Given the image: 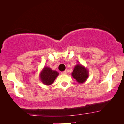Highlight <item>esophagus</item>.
<instances>
[{"label":"esophagus","instance_id":"1","mask_svg":"<svg viewBox=\"0 0 124 124\" xmlns=\"http://www.w3.org/2000/svg\"><path fill=\"white\" fill-rule=\"evenodd\" d=\"M61 74H62V75H63V74H67V71H64V72H61Z\"/></svg>","mask_w":124,"mask_h":124}]
</instances>
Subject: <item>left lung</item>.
<instances>
[{
	"label": "left lung",
	"mask_w": 124,
	"mask_h": 124,
	"mask_svg": "<svg viewBox=\"0 0 124 124\" xmlns=\"http://www.w3.org/2000/svg\"><path fill=\"white\" fill-rule=\"evenodd\" d=\"M89 72L87 68H85L81 64H78L74 67L72 76L78 82L82 84L85 82L89 77Z\"/></svg>",
	"instance_id": "8db88e82"
}]
</instances>
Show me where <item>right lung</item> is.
I'll use <instances>...</instances> for the list:
<instances>
[{"label":"right lung","instance_id":"add662e5","mask_svg":"<svg viewBox=\"0 0 124 124\" xmlns=\"http://www.w3.org/2000/svg\"><path fill=\"white\" fill-rule=\"evenodd\" d=\"M58 75L57 71L52 70L48 67H45L40 73L39 78L43 84L49 86L54 82Z\"/></svg>","mask_w":124,"mask_h":124}]
</instances>
